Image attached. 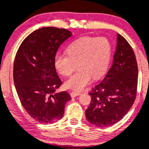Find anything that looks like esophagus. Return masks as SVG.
Returning a JSON list of instances; mask_svg holds the SVG:
<instances>
[{"label": "esophagus", "instance_id": "obj_1", "mask_svg": "<svg viewBox=\"0 0 149 149\" xmlns=\"http://www.w3.org/2000/svg\"><path fill=\"white\" fill-rule=\"evenodd\" d=\"M79 95H81L80 92H77V91H72V92H70V96H71V97H76V96H79Z\"/></svg>", "mask_w": 149, "mask_h": 149}]
</instances>
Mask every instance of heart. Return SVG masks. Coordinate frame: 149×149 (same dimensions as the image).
I'll list each match as a JSON object with an SVG mask.
<instances>
[{"label": "heart", "mask_w": 149, "mask_h": 149, "mask_svg": "<svg viewBox=\"0 0 149 149\" xmlns=\"http://www.w3.org/2000/svg\"><path fill=\"white\" fill-rule=\"evenodd\" d=\"M66 54L56 55L54 66L63 76H70L65 86L75 91H82L93 78H101L108 70L112 54V45L104 37H82L70 43L66 48Z\"/></svg>", "instance_id": "1"}]
</instances>
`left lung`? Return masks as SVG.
I'll list each match as a JSON object with an SVG mask.
<instances>
[{
	"label": "left lung",
	"mask_w": 149,
	"mask_h": 149,
	"mask_svg": "<svg viewBox=\"0 0 149 149\" xmlns=\"http://www.w3.org/2000/svg\"><path fill=\"white\" fill-rule=\"evenodd\" d=\"M137 79L133 49L117 33L113 65L102 82L89 93L91 104L85 111L88 121L96 127H108L121 120L134 102Z\"/></svg>",
	"instance_id": "8db88e82"
}]
</instances>
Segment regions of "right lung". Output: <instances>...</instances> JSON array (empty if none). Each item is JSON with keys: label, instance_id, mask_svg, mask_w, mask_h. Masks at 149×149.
I'll return each mask as SVG.
<instances>
[{"label": "right lung", "instance_id": "right-lung-1", "mask_svg": "<svg viewBox=\"0 0 149 149\" xmlns=\"http://www.w3.org/2000/svg\"><path fill=\"white\" fill-rule=\"evenodd\" d=\"M71 36L65 29L41 28L23 41L16 53L13 67L16 91L26 112L40 123L61 119L65 104L71 100L66 91L56 92L62 82L54 66L58 47Z\"/></svg>", "mask_w": 149, "mask_h": 149}]
</instances>
